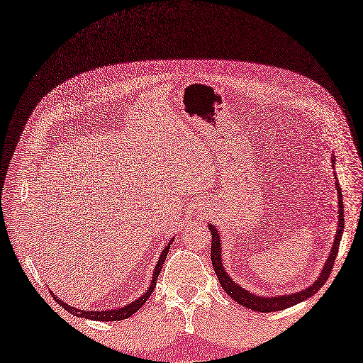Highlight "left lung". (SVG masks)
<instances>
[{
	"instance_id": "1",
	"label": "left lung",
	"mask_w": 363,
	"mask_h": 363,
	"mask_svg": "<svg viewBox=\"0 0 363 363\" xmlns=\"http://www.w3.org/2000/svg\"><path fill=\"white\" fill-rule=\"evenodd\" d=\"M334 164H335V156H333V167H334ZM335 179H337V174H335ZM335 189H337V196H338V225H337V233H335L333 246H330V252L328 254L325 265H323L321 272L317 276V279L313 281V284H311L309 287H306V289L295 291V293L264 296V295H256V293L246 290L242 287L240 284H237L233 277L228 274L225 267H223L221 237H220L218 229L209 223L207 226H209V230L212 233V248H211L212 265H213L215 273H217V277H218L223 290H225L234 301H237L238 304L248 307V309H251L254 312L282 311V309H287V307H291L298 303H303V301H306L307 298L313 296L315 293H317L328 281L330 269H333V267H334V262H335L337 252H338V245H340L342 234L345 229V209H343V199H342V189H340V184H338L337 181H335Z\"/></svg>"
}]
</instances>
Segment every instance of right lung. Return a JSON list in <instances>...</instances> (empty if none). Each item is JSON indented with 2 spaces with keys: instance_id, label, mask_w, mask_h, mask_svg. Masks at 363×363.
<instances>
[{
  "instance_id": "1",
  "label": "right lung",
  "mask_w": 363,
  "mask_h": 363,
  "mask_svg": "<svg viewBox=\"0 0 363 363\" xmlns=\"http://www.w3.org/2000/svg\"><path fill=\"white\" fill-rule=\"evenodd\" d=\"M173 240H174V237L172 238V240H168L165 248L162 250L157 264H156V267H154L152 279H151V284H150L148 290H146L140 298L134 299L133 303H129V304L123 306V307H118V309H109V311H81V309H78V307H72V306H68L67 303H64L62 299L56 296V293H52V298L56 299V303H59V306H62L65 311H68L72 315H74V317H81V318H87V320H95V321H120V320L129 318L130 315H134L138 309H140V307L146 303V299L151 296L154 287H156L159 273L162 272V265H164V262L167 259V254L169 251V245L173 243Z\"/></svg>"
}]
</instances>
